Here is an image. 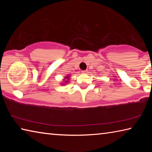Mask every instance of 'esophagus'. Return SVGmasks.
I'll return each instance as SVG.
<instances>
[{
    "label": "esophagus",
    "mask_w": 152,
    "mask_h": 152,
    "mask_svg": "<svg viewBox=\"0 0 152 152\" xmlns=\"http://www.w3.org/2000/svg\"><path fill=\"white\" fill-rule=\"evenodd\" d=\"M82 73L86 74V73H87V70H82Z\"/></svg>",
    "instance_id": "34e87169"
}]
</instances>
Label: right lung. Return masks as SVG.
<instances>
[{
    "mask_svg": "<svg viewBox=\"0 0 152 152\" xmlns=\"http://www.w3.org/2000/svg\"><path fill=\"white\" fill-rule=\"evenodd\" d=\"M69 78H70V76H66V77H65V79H67V80H65L66 83H68V82ZM65 79H64V80H65ZM66 83H64V84H63V85H64V84H65Z\"/></svg>",
    "mask_w": 152,
    "mask_h": 152,
    "instance_id": "add662e5",
    "label": "right lung"
}]
</instances>
